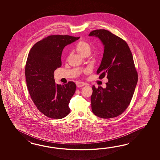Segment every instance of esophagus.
<instances>
[{
  "label": "esophagus",
  "instance_id": "esophagus-1",
  "mask_svg": "<svg viewBox=\"0 0 160 160\" xmlns=\"http://www.w3.org/2000/svg\"><path fill=\"white\" fill-rule=\"evenodd\" d=\"M87 85V84L85 83L84 82H79V83H78L77 84V86H78V88H81V87H82V86H85V85Z\"/></svg>",
  "mask_w": 160,
  "mask_h": 160
}]
</instances>
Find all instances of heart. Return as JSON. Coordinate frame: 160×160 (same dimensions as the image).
<instances>
[{
	"label": "heart",
	"mask_w": 160,
	"mask_h": 160,
	"mask_svg": "<svg viewBox=\"0 0 160 160\" xmlns=\"http://www.w3.org/2000/svg\"><path fill=\"white\" fill-rule=\"evenodd\" d=\"M76 50L79 54L84 56L86 54H90L92 50V47L88 42L84 41H81L76 46Z\"/></svg>",
	"instance_id": "b5f03b06"
}]
</instances>
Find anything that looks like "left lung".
Instances as JSON below:
<instances>
[{
  "label": "left lung",
  "mask_w": 160,
  "mask_h": 160,
  "mask_svg": "<svg viewBox=\"0 0 160 160\" xmlns=\"http://www.w3.org/2000/svg\"><path fill=\"white\" fill-rule=\"evenodd\" d=\"M98 38L104 46L101 63L97 71L99 78L106 76V88L92 86V109L95 116L112 118L121 115L129 105L138 81L132 53L125 41L105 29L88 35Z\"/></svg>",
  "instance_id": "1"
}]
</instances>
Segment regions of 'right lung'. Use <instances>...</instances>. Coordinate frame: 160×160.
Wrapping results in <instances>:
<instances>
[{"instance_id": "right-lung-1", "label": "right lung", "mask_w": 160, "mask_h": 160, "mask_svg": "<svg viewBox=\"0 0 160 160\" xmlns=\"http://www.w3.org/2000/svg\"><path fill=\"white\" fill-rule=\"evenodd\" d=\"M79 37L54 35L38 42L31 48L25 67L27 88L40 112L52 119H61L70 112L68 104L76 85L55 82L54 71L61 66L63 48Z\"/></svg>"}]
</instances>
